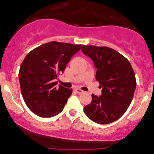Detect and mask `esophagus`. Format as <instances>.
<instances>
[{
    "label": "esophagus",
    "instance_id": "1",
    "mask_svg": "<svg viewBox=\"0 0 154 154\" xmlns=\"http://www.w3.org/2000/svg\"><path fill=\"white\" fill-rule=\"evenodd\" d=\"M75 92H76L77 93H79V94H82V93H85V92H84L83 90H81V89H79V88H76V89H75Z\"/></svg>",
    "mask_w": 154,
    "mask_h": 154
}]
</instances>
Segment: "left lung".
<instances>
[{"label": "left lung", "instance_id": "left-lung-1", "mask_svg": "<svg viewBox=\"0 0 154 154\" xmlns=\"http://www.w3.org/2000/svg\"><path fill=\"white\" fill-rule=\"evenodd\" d=\"M85 55L93 60L97 69L96 81L100 96L92 94V101L84 107L90 119L98 124H109L120 118L132 101L136 87L131 63L122 54L107 47L82 45Z\"/></svg>", "mask_w": 154, "mask_h": 154}]
</instances>
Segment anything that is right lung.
Listing matches in <instances>:
<instances>
[{
	"instance_id": "obj_1",
	"label": "right lung",
	"mask_w": 154,
	"mask_h": 154,
	"mask_svg": "<svg viewBox=\"0 0 154 154\" xmlns=\"http://www.w3.org/2000/svg\"><path fill=\"white\" fill-rule=\"evenodd\" d=\"M82 47L51 42L26 55L20 66L18 78L23 100L33 113L50 118L62 111L72 90L61 85L58 88L56 79Z\"/></svg>"
}]
</instances>
